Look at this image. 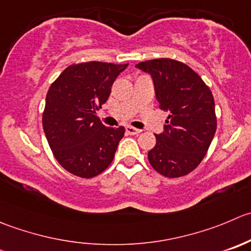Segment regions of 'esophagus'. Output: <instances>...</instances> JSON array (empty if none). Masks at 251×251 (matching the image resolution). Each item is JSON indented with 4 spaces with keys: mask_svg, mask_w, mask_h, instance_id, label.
<instances>
[{
    "mask_svg": "<svg viewBox=\"0 0 251 251\" xmlns=\"http://www.w3.org/2000/svg\"><path fill=\"white\" fill-rule=\"evenodd\" d=\"M126 133L127 135H138V133H141V130H138V128H135V127H131V126H126Z\"/></svg>",
    "mask_w": 251,
    "mask_h": 251,
    "instance_id": "34e87169",
    "label": "esophagus"
}]
</instances>
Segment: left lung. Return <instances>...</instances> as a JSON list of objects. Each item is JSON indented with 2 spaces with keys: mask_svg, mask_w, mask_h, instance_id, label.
Segmentation results:
<instances>
[{
  "mask_svg": "<svg viewBox=\"0 0 251 251\" xmlns=\"http://www.w3.org/2000/svg\"><path fill=\"white\" fill-rule=\"evenodd\" d=\"M136 67L152 77L159 108L168 113L148 160L164 176L189 174L203 159L217 128L212 93L195 71L179 61L157 58Z\"/></svg>",
  "mask_w": 251,
  "mask_h": 251,
  "instance_id": "8db88e82",
  "label": "left lung"
}]
</instances>
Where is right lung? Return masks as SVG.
Masks as SVG:
<instances>
[{
	"label": "right lung",
	"instance_id": "right-lung-1",
	"mask_svg": "<svg viewBox=\"0 0 251 251\" xmlns=\"http://www.w3.org/2000/svg\"><path fill=\"white\" fill-rule=\"evenodd\" d=\"M126 67L98 61L72 65L49 88L43 128L53 155L67 172L88 179L113 162L125 127H106L96 111L108 100L114 81Z\"/></svg>",
	"mask_w": 251,
	"mask_h": 251
}]
</instances>
